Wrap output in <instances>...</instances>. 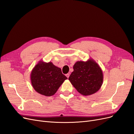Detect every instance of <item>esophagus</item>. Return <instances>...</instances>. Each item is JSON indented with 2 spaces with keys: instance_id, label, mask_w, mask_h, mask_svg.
<instances>
[{
  "instance_id": "esophagus-1",
  "label": "esophagus",
  "mask_w": 134,
  "mask_h": 134,
  "mask_svg": "<svg viewBox=\"0 0 134 134\" xmlns=\"http://www.w3.org/2000/svg\"><path fill=\"white\" fill-rule=\"evenodd\" d=\"M69 76H70V74H66V76L68 78H69Z\"/></svg>"
}]
</instances>
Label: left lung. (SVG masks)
Wrapping results in <instances>:
<instances>
[{"instance_id":"8db88e82","label":"left lung","mask_w":134,"mask_h":134,"mask_svg":"<svg viewBox=\"0 0 134 134\" xmlns=\"http://www.w3.org/2000/svg\"><path fill=\"white\" fill-rule=\"evenodd\" d=\"M73 69L69 80L80 94L89 96L99 90L103 84L104 75L101 68L94 59L77 61Z\"/></svg>"}]
</instances>
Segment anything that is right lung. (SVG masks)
I'll use <instances>...</instances> for the list:
<instances>
[{
	"label": "right lung",
	"instance_id": "add662e5",
	"mask_svg": "<svg viewBox=\"0 0 134 134\" xmlns=\"http://www.w3.org/2000/svg\"><path fill=\"white\" fill-rule=\"evenodd\" d=\"M68 78L63 74L61 69L52 62L40 60L30 74L31 85L37 93L46 96L54 95Z\"/></svg>",
	"mask_w": 134,
	"mask_h": 134
}]
</instances>
